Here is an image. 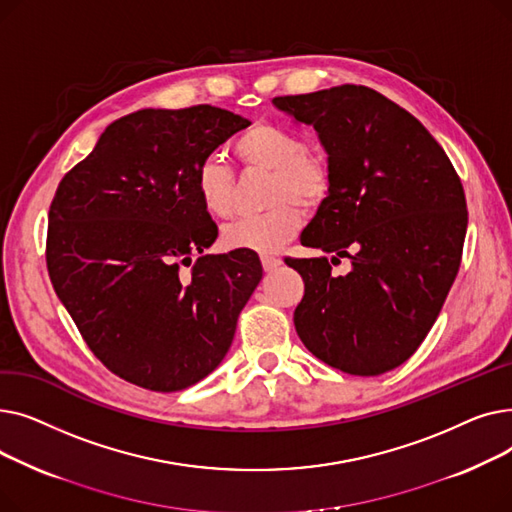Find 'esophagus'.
Returning a JSON list of instances; mask_svg holds the SVG:
<instances>
[{"label": "esophagus", "mask_w": 512, "mask_h": 512, "mask_svg": "<svg viewBox=\"0 0 512 512\" xmlns=\"http://www.w3.org/2000/svg\"><path fill=\"white\" fill-rule=\"evenodd\" d=\"M261 265H263L265 272H276L278 267L282 265V261L274 255H261Z\"/></svg>", "instance_id": "esophagus-1"}]
</instances>
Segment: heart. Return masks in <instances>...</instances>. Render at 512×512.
<instances>
[{
    "mask_svg": "<svg viewBox=\"0 0 512 512\" xmlns=\"http://www.w3.org/2000/svg\"><path fill=\"white\" fill-rule=\"evenodd\" d=\"M234 153L247 170L270 172L265 213L224 228L228 249L278 251L299 232L303 207H317L330 193L332 174L324 157L307 151L301 134L274 122H255L234 141ZM195 193L211 218L228 220L236 211V178L218 155L201 159L195 170Z\"/></svg>",
    "mask_w": 512,
    "mask_h": 512,
    "instance_id": "b5f03b06",
    "label": "heart"
}]
</instances>
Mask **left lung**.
Returning <instances> with one entry per match:
<instances>
[{
    "instance_id": "obj_1",
    "label": "left lung",
    "mask_w": 512,
    "mask_h": 512,
    "mask_svg": "<svg viewBox=\"0 0 512 512\" xmlns=\"http://www.w3.org/2000/svg\"><path fill=\"white\" fill-rule=\"evenodd\" d=\"M274 105L311 124L328 153L330 193L301 245L353 265L334 276L328 257H286L305 282L294 328L334 369L386 373L417 351L459 274L461 178L415 116L369 87L274 97Z\"/></svg>"
}]
</instances>
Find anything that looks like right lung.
<instances>
[{"label": "right lung", "instance_id": "add662e5", "mask_svg": "<svg viewBox=\"0 0 512 512\" xmlns=\"http://www.w3.org/2000/svg\"><path fill=\"white\" fill-rule=\"evenodd\" d=\"M249 124L213 105L128 114L51 201L53 290L93 355L130 384L178 392L228 353L263 270L249 249L203 253L218 226L195 193V170Z\"/></svg>", "mask_w": 512, "mask_h": 512}]
</instances>
